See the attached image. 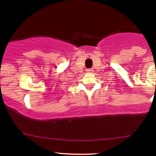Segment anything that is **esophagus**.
Returning a JSON list of instances; mask_svg holds the SVG:
<instances>
[{"instance_id":"esophagus-1","label":"esophagus","mask_w":156,"mask_h":156,"mask_svg":"<svg viewBox=\"0 0 156 156\" xmlns=\"http://www.w3.org/2000/svg\"><path fill=\"white\" fill-rule=\"evenodd\" d=\"M94 72V69H87V72H88V73H91V72Z\"/></svg>"}]
</instances>
